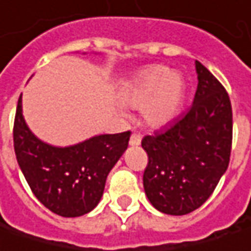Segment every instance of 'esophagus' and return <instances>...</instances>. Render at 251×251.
Returning <instances> with one entry per match:
<instances>
[{
	"label": "esophagus",
	"instance_id": "esophagus-1",
	"mask_svg": "<svg viewBox=\"0 0 251 251\" xmlns=\"http://www.w3.org/2000/svg\"><path fill=\"white\" fill-rule=\"evenodd\" d=\"M140 142H142V136H140L139 133H132L130 140H129L130 146H139Z\"/></svg>",
	"mask_w": 251,
	"mask_h": 251
}]
</instances>
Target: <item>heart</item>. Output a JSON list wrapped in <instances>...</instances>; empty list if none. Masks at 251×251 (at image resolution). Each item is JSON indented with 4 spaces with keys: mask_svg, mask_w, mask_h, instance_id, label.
Segmentation results:
<instances>
[{
    "mask_svg": "<svg viewBox=\"0 0 251 251\" xmlns=\"http://www.w3.org/2000/svg\"><path fill=\"white\" fill-rule=\"evenodd\" d=\"M184 95L182 76L166 67H151L140 71L126 82L121 100L133 108L142 106L146 124L162 126L170 122L179 111Z\"/></svg>",
    "mask_w": 251,
    "mask_h": 251,
    "instance_id": "heart-1",
    "label": "heart"
}]
</instances>
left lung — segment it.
Returning <instances> with one entry per match:
<instances>
[{"mask_svg": "<svg viewBox=\"0 0 251 251\" xmlns=\"http://www.w3.org/2000/svg\"><path fill=\"white\" fill-rule=\"evenodd\" d=\"M198 89L190 109L142 139L149 162L143 187L152 206L187 214L210 198L227 170L233 113L225 86L196 61Z\"/></svg>", "mask_w": 251, "mask_h": 251, "instance_id": "obj_1", "label": "left lung"}]
</instances>
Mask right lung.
<instances>
[{"instance_id":"1","label":"right lung","mask_w":251,"mask_h":251,"mask_svg":"<svg viewBox=\"0 0 251 251\" xmlns=\"http://www.w3.org/2000/svg\"><path fill=\"white\" fill-rule=\"evenodd\" d=\"M130 132L98 135L78 145L56 148L39 140L23 116L20 96L14 121V149L32 193L52 213L78 217L94 210L106 177L124 155Z\"/></svg>"}]
</instances>
